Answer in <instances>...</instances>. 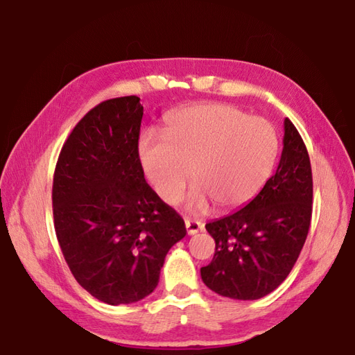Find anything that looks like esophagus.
<instances>
[{"mask_svg": "<svg viewBox=\"0 0 355 355\" xmlns=\"http://www.w3.org/2000/svg\"><path fill=\"white\" fill-rule=\"evenodd\" d=\"M186 230H187V235H195V233L202 230V223L193 221V220H186Z\"/></svg>", "mask_w": 355, "mask_h": 355, "instance_id": "obj_1", "label": "esophagus"}]
</instances>
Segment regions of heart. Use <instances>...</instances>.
<instances>
[{
  "label": "heart",
  "mask_w": 355,
  "mask_h": 355,
  "mask_svg": "<svg viewBox=\"0 0 355 355\" xmlns=\"http://www.w3.org/2000/svg\"><path fill=\"white\" fill-rule=\"evenodd\" d=\"M279 149L273 125L230 105H192L166 117L164 135L145 131L137 143L148 182L166 202H177L187 180H197L186 200L192 212L210 201L220 209L245 205L270 177Z\"/></svg>",
  "instance_id": "obj_1"
}]
</instances>
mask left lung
<instances>
[{
    "label": "left lung",
    "mask_w": 355,
    "mask_h": 355,
    "mask_svg": "<svg viewBox=\"0 0 355 355\" xmlns=\"http://www.w3.org/2000/svg\"><path fill=\"white\" fill-rule=\"evenodd\" d=\"M313 173L305 143L284 120V149L276 172L261 192L220 220L206 224L215 254L201 279L224 297L256 300L290 275L310 230Z\"/></svg>",
    "instance_id": "1"
}]
</instances>
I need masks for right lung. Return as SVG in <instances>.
I'll use <instances>...</instances> for the list:
<instances>
[{"instance_id": "obj_1", "label": "right lung", "mask_w": 355, "mask_h": 355, "mask_svg": "<svg viewBox=\"0 0 355 355\" xmlns=\"http://www.w3.org/2000/svg\"><path fill=\"white\" fill-rule=\"evenodd\" d=\"M140 97L105 101L64 143L53 177L58 243L82 288L110 305L149 296L183 218L150 189L139 162Z\"/></svg>"}]
</instances>
